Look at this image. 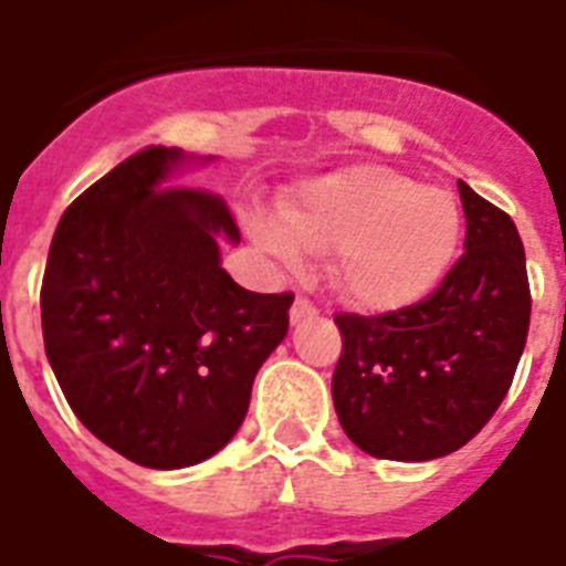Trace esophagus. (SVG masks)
I'll list each match as a JSON object with an SVG mask.
<instances>
[{
  "instance_id": "34e87169",
  "label": "esophagus",
  "mask_w": 566,
  "mask_h": 566,
  "mask_svg": "<svg viewBox=\"0 0 566 566\" xmlns=\"http://www.w3.org/2000/svg\"><path fill=\"white\" fill-rule=\"evenodd\" d=\"M316 313H319V311H316V305H313L311 298L296 296V302H293V307H291V322H293V325H298V322L313 319Z\"/></svg>"
}]
</instances>
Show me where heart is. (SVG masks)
Listing matches in <instances>:
<instances>
[{
	"mask_svg": "<svg viewBox=\"0 0 566 566\" xmlns=\"http://www.w3.org/2000/svg\"><path fill=\"white\" fill-rule=\"evenodd\" d=\"M247 230L287 270L298 268L302 250H334L331 282L342 296L365 311H400L443 282L463 239V212L446 189L354 166L305 184L282 203V218L250 212Z\"/></svg>",
	"mask_w": 566,
	"mask_h": 566,
	"instance_id": "1",
	"label": "heart"
}]
</instances>
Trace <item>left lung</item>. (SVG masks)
Segmentation results:
<instances>
[{
  "mask_svg": "<svg viewBox=\"0 0 566 566\" xmlns=\"http://www.w3.org/2000/svg\"><path fill=\"white\" fill-rule=\"evenodd\" d=\"M467 241L429 298L379 316L336 313L334 408L345 434L382 460L458 452L495 415L530 331L524 244L512 218L458 180Z\"/></svg>",
  "mask_w": 566,
  "mask_h": 566,
  "instance_id": "obj_1",
  "label": "left lung"
}]
</instances>
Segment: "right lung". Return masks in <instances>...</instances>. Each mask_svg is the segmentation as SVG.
I'll return each instance as SVG.
<instances>
[{
    "label": "right lung",
    "mask_w": 566,
    "mask_h": 566,
    "mask_svg": "<svg viewBox=\"0 0 566 566\" xmlns=\"http://www.w3.org/2000/svg\"><path fill=\"white\" fill-rule=\"evenodd\" d=\"M180 149L149 146L85 189L56 224L42 339L71 411L137 467L212 458L244 422L259 368L287 336L291 293L221 268L241 232L221 195L172 187Z\"/></svg>",
    "instance_id": "1"
}]
</instances>
